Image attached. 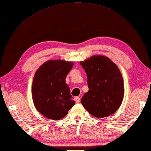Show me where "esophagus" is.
<instances>
[{
	"label": "esophagus",
	"mask_w": 151,
	"mask_h": 151,
	"mask_svg": "<svg viewBox=\"0 0 151 151\" xmlns=\"http://www.w3.org/2000/svg\"><path fill=\"white\" fill-rule=\"evenodd\" d=\"M75 102H76V103H79V102H81V98L78 97V96L75 97Z\"/></svg>",
	"instance_id": "esophagus-1"
}]
</instances>
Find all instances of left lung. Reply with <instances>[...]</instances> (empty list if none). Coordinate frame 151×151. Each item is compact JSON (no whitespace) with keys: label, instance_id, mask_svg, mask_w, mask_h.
<instances>
[{"label":"left lung","instance_id":"8db88e82","mask_svg":"<svg viewBox=\"0 0 151 151\" xmlns=\"http://www.w3.org/2000/svg\"><path fill=\"white\" fill-rule=\"evenodd\" d=\"M80 64L86 73L89 89L81 99L84 108L97 118L114 114L124 96V83L119 68L104 55H93Z\"/></svg>","mask_w":151,"mask_h":151}]
</instances>
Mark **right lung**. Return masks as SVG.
I'll return each mask as SVG.
<instances>
[{"instance_id":"add662e5","label":"right lung","mask_w":151,"mask_h":151,"mask_svg":"<svg viewBox=\"0 0 151 151\" xmlns=\"http://www.w3.org/2000/svg\"><path fill=\"white\" fill-rule=\"evenodd\" d=\"M73 65L65 60H48L35 73L32 87L33 102L37 110L48 119L63 118L75 104L65 82Z\"/></svg>"}]
</instances>
